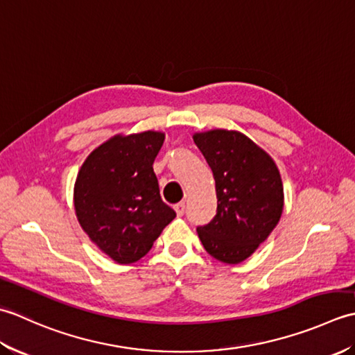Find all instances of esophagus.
<instances>
[{
  "instance_id": "34e87169",
  "label": "esophagus",
  "mask_w": 355,
  "mask_h": 355,
  "mask_svg": "<svg viewBox=\"0 0 355 355\" xmlns=\"http://www.w3.org/2000/svg\"><path fill=\"white\" fill-rule=\"evenodd\" d=\"M173 209H175V212H177L178 216H183L184 210H186V205H184V202H178V205L173 206Z\"/></svg>"
}]
</instances>
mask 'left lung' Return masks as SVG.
Returning <instances> with one entry per match:
<instances>
[{"label": "left lung", "instance_id": "left-lung-1", "mask_svg": "<svg viewBox=\"0 0 355 355\" xmlns=\"http://www.w3.org/2000/svg\"><path fill=\"white\" fill-rule=\"evenodd\" d=\"M195 145L214 172L216 215L198 227L206 252L224 263L252 256L277 225L284 184L273 158L245 134L229 130L195 132Z\"/></svg>", "mask_w": 355, "mask_h": 355}]
</instances>
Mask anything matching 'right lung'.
Listing matches in <instances>:
<instances>
[{"instance_id":"obj_1","label":"right lung","mask_w":355,"mask_h":355,"mask_svg":"<svg viewBox=\"0 0 355 355\" xmlns=\"http://www.w3.org/2000/svg\"><path fill=\"white\" fill-rule=\"evenodd\" d=\"M162 131L116 134L78 172L73 202L92 243L117 263L143 258L175 212L164 205L153 163Z\"/></svg>"}]
</instances>
